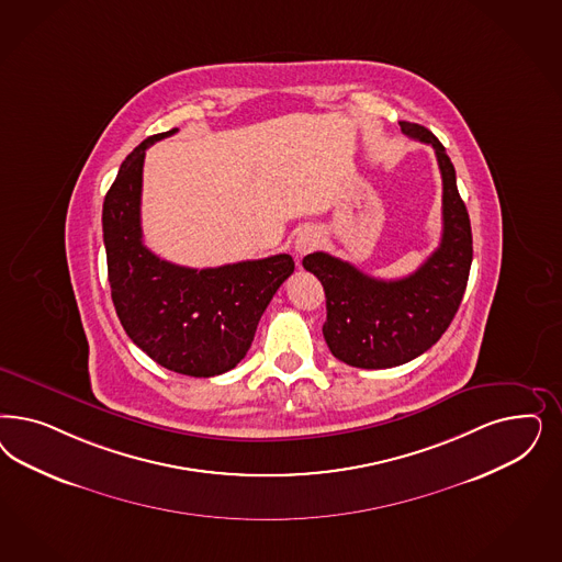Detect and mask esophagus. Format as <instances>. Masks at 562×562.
I'll list each match as a JSON object with an SVG mask.
<instances>
[{
	"label": "esophagus",
	"instance_id": "esophagus-1",
	"mask_svg": "<svg viewBox=\"0 0 562 562\" xmlns=\"http://www.w3.org/2000/svg\"><path fill=\"white\" fill-rule=\"evenodd\" d=\"M316 244H318V236H316L314 232H302L300 236L295 237L293 248H295V254L304 256V254H308L310 250H314Z\"/></svg>",
	"mask_w": 562,
	"mask_h": 562
}]
</instances>
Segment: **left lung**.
<instances>
[{
  "instance_id": "8db88e82",
  "label": "left lung",
  "mask_w": 562,
  "mask_h": 562,
  "mask_svg": "<svg viewBox=\"0 0 562 562\" xmlns=\"http://www.w3.org/2000/svg\"><path fill=\"white\" fill-rule=\"evenodd\" d=\"M398 126L409 138L435 148L442 176L440 246L416 272L395 281L368 277L326 252L302 260L325 288L323 335L330 353L368 370L412 362L442 337L463 300L473 258L470 215L445 146L428 127L412 122Z\"/></svg>"
}]
</instances>
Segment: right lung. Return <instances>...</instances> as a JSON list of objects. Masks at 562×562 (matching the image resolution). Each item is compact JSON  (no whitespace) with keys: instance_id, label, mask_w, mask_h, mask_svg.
<instances>
[{"instance_id":"obj_1","label":"right lung","mask_w":562,"mask_h":562,"mask_svg":"<svg viewBox=\"0 0 562 562\" xmlns=\"http://www.w3.org/2000/svg\"><path fill=\"white\" fill-rule=\"evenodd\" d=\"M178 127L148 136L120 167L103 202L109 285L127 337L150 360L186 376H217L244 360L272 295L295 265L290 254L217 269L161 260L143 244L140 194L146 148Z\"/></svg>"}]
</instances>
